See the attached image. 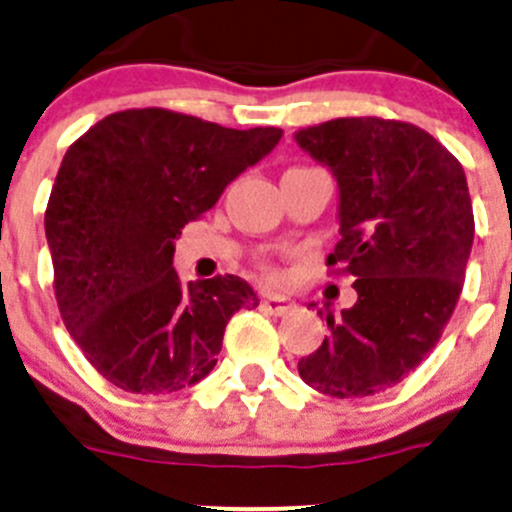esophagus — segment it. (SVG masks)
Returning a JSON list of instances; mask_svg holds the SVG:
<instances>
[{"label":"esophagus","instance_id":"esophagus-1","mask_svg":"<svg viewBox=\"0 0 512 512\" xmlns=\"http://www.w3.org/2000/svg\"><path fill=\"white\" fill-rule=\"evenodd\" d=\"M262 309H267V312L275 314V317H285L287 312H292L294 309V302L287 297H275V294H267V297L262 299Z\"/></svg>","mask_w":512,"mask_h":512}]
</instances>
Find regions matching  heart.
I'll return each instance as SVG.
<instances>
[{
    "label": "heart",
    "instance_id": "1",
    "mask_svg": "<svg viewBox=\"0 0 512 512\" xmlns=\"http://www.w3.org/2000/svg\"><path fill=\"white\" fill-rule=\"evenodd\" d=\"M257 272H260L262 280H275V277H277L275 267H272L270 262H260V265H257Z\"/></svg>",
    "mask_w": 512,
    "mask_h": 512
}]
</instances>
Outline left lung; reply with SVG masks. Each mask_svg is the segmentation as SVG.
I'll use <instances>...</instances> for the list:
<instances>
[{"mask_svg":"<svg viewBox=\"0 0 512 512\" xmlns=\"http://www.w3.org/2000/svg\"><path fill=\"white\" fill-rule=\"evenodd\" d=\"M294 138L337 175L342 240L327 267L359 294L342 317L319 309L329 334L299 376L337 399L379 394L433 352L461 297L476 232L466 173L394 118H334Z\"/></svg>","mask_w":512,"mask_h":512,"instance_id":"obj_1","label":"left lung"}]
</instances>
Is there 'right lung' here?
<instances>
[{"mask_svg": "<svg viewBox=\"0 0 512 512\" xmlns=\"http://www.w3.org/2000/svg\"><path fill=\"white\" fill-rule=\"evenodd\" d=\"M168 108L101 118L66 151L44 213L54 294L71 339L131 394L188 389L213 371L227 322L257 294L235 275L183 285L180 227L280 143Z\"/></svg>", "mask_w": 512, "mask_h": 512, "instance_id": "add662e5", "label": "right lung"}]
</instances>
